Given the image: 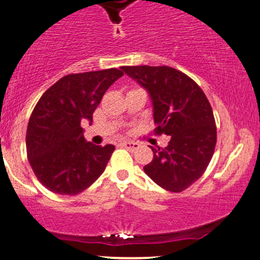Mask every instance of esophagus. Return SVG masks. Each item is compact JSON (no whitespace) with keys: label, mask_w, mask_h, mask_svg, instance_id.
<instances>
[{"label":"esophagus","mask_w":260,"mask_h":260,"mask_svg":"<svg viewBox=\"0 0 260 260\" xmlns=\"http://www.w3.org/2000/svg\"><path fill=\"white\" fill-rule=\"evenodd\" d=\"M122 147H124V148L129 149V151H136V149L139 148V144L137 142H132V141H124L121 143Z\"/></svg>","instance_id":"34e87169"}]
</instances>
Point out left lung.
Instances as JSON below:
<instances>
[{"label":"left lung","mask_w":260,"mask_h":260,"mask_svg":"<svg viewBox=\"0 0 260 260\" xmlns=\"http://www.w3.org/2000/svg\"><path fill=\"white\" fill-rule=\"evenodd\" d=\"M123 72L151 95L157 135L171 136L165 148L151 147L144 172L169 192L187 189L203 176L214 153L217 127L208 98L185 73L168 66H124Z\"/></svg>","instance_id":"1"}]
</instances>
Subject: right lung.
I'll list each match as a JSON object with an SVG mask.
<instances>
[{"instance_id":"right-lung-1","label":"right lung","mask_w":260,"mask_h":260,"mask_svg":"<svg viewBox=\"0 0 260 260\" xmlns=\"http://www.w3.org/2000/svg\"><path fill=\"white\" fill-rule=\"evenodd\" d=\"M122 76L117 68L67 75L37 102L27 125V158L51 192L78 194L106 169L114 146L87 142L81 122H92L103 94Z\"/></svg>"}]
</instances>
